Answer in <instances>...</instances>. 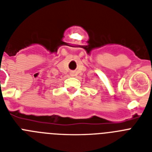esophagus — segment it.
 <instances>
[{"label":"esophagus","instance_id":"esophagus-1","mask_svg":"<svg viewBox=\"0 0 152 152\" xmlns=\"http://www.w3.org/2000/svg\"><path fill=\"white\" fill-rule=\"evenodd\" d=\"M72 76H74V75H73V74H72Z\"/></svg>","mask_w":152,"mask_h":152}]
</instances>
